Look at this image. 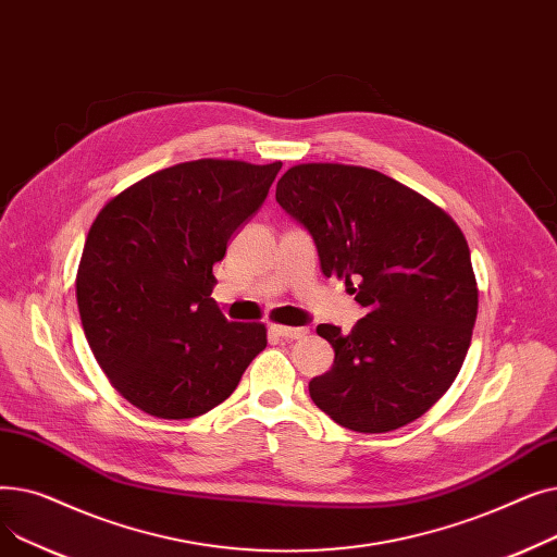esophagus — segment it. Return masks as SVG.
<instances>
[{
  "mask_svg": "<svg viewBox=\"0 0 557 557\" xmlns=\"http://www.w3.org/2000/svg\"><path fill=\"white\" fill-rule=\"evenodd\" d=\"M273 334H277L280 338H288V341H296V338H305L309 334L307 327H286V325H273L271 327Z\"/></svg>",
  "mask_w": 557,
  "mask_h": 557,
  "instance_id": "obj_1",
  "label": "esophagus"
}]
</instances>
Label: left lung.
<instances>
[{
    "instance_id": "obj_1",
    "label": "left lung",
    "mask_w": 557,
    "mask_h": 557,
    "mask_svg": "<svg viewBox=\"0 0 557 557\" xmlns=\"http://www.w3.org/2000/svg\"><path fill=\"white\" fill-rule=\"evenodd\" d=\"M275 198L309 230L323 273L368 311L349 334L318 325L334 366L309 382L313 404L359 433L418 420L472 343L479 288L465 234L429 198L366 166L296 164Z\"/></svg>"
}]
</instances>
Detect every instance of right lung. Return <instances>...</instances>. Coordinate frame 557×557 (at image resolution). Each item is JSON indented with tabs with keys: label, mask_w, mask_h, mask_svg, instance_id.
<instances>
[{
	"label": "right lung",
	"mask_w": 557,
	"mask_h": 557,
	"mask_svg": "<svg viewBox=\"0 0 557 557\" xmlns=\"http://www.w3.org/2000/svg\"><path fill=\"white\" fill-rule=\"evenodd\" d=\"M282 162L194 160L146 175L97 214L76 273L87 343L139 411L189 420L237 388L267 347L261 323H227L212 267L269 196Z\"/></svg>",
	"instance_id": "right-lung-1"
}]
</instances>
